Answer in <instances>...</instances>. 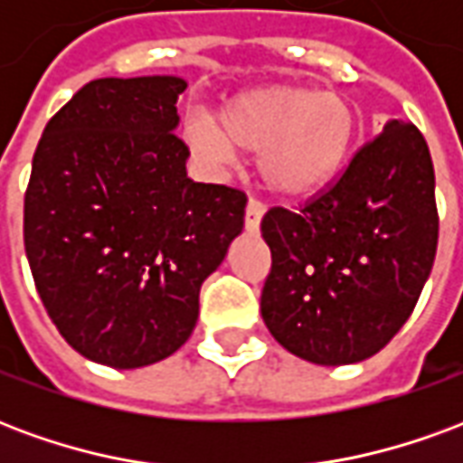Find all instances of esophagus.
I'll use <instances>...</instances> for the list:
<instances>
[{
  "label": "esophagus",
  "mask_w": 463,
  "mask_h": 463,
  "mask_svg": "<svg viewBox=\"0 0 463 463\" xmlns=\"http://www.w3.org/2000/svg\"><path fill=\"white\" fill-rule=\"evenodd\" d=\"M262 215H265V205H262L260 201L250 198V201H248V208H245V231L258 232Z\"/></svg>",
  "instance_id": "34e87169"
}]
</instances>
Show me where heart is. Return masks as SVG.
<instances>
[{"label": "heart", "mask_w": 463, "mask_h": 463, "mask_svg": "<svg viewBox=\"0 0 463 463\" xmlns=\"http://www.w3.org/2000/svg\"><path fill=\"white\" fill-rule=\"evenodd\" d=\"M183 133L211 165L235 161V148L260 153L262 183L285 198H305L342 171L357 138V111L342 96L305 86H262L232 96L218 123L191 116Z\"/></svg>", "instance_id": "b5f03b06"}]
</instances>
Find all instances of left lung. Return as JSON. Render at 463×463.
<instances>
[{"mask_svg": "<svg viewBox=\"0 0 463 463\" xmlns=\"http://www.w3.org/2000/svg\"><path fill=\"white\" fill-rule=\"evenodd\" d=\"M272 268L260 312L295 357L325 367L377 354L409 320L439 241L434 165L414 123L389 121L300 211L260 222Z\"/></svg>", "mask_w": 463, "mask_h": 463, "instance_id": "left-lung-1", "label": "left lung"}]
</instances>
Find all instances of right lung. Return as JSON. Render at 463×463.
Here are the masks:
<instances>
[{
	"instance_id": "right-lung-1",
	"label": "right lung",
	"mask_w": 463,
	"mask_h": 463,
	"mask_svg": "<svg viewBox=\"0 0 463 463\" xmlns=\"http://www.w3.org/2000/svg\"><path fill=\"white\" fill-rule=\"evenodd\" d=\"M181 76L96 79L46 123L24 195L39 298L71 347L136 369L171 357L203 280L242 231L245 193L193 183Z\"/></svg>"
}]
</instances>
